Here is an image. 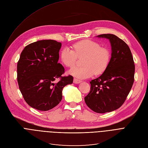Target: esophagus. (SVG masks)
<instances>
[{"mask_svg":"<svg viewBox=\"0 0 148 148\" xmlns=\"http://www.w3.org/2000/svg\"><path fill=\"white\" fill-rule=\"evenodd\" d=\"M73 82H74V83H75V84H78V83H80L82 82V81L77 79V78H74Z\"/></svg>","mask_w":148,"mask_h":148,"instance_id":"esophagus-1","label":"esophagus"}]
</instances>
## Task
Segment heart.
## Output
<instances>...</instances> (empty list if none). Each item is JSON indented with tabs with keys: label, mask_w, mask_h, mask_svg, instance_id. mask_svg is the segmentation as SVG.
<instances>
[{
	"label": "heart",
	"mask_w": 148,
	"mask_h": 148,
	"mask_svg": "<svg viewBox=\"0 0 148 148\" xmlns=\"http://www.w3.org/2000/svg\"><path fill=\"white\" fill-rule=\"evenodd\" d=\"M72 49L64 47L60 53L62 64L68 67L73 66L78 58H83V66H73L68 71L70 75L83 79L102 74L110 64L111 53L108 49L101 47L96 42L84 40L73 45Z\"/></svg>",
	"instance_id": "b5f03b06"
}]
</instances>
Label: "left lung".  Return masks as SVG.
I'll use <instances>...</instances> for the list:
<instances>
[{
    "label": "left lung",
    "mask_w": 148,
    "mask_h": 148,
    "mask_svg": "<svg viewBox=\"0 0 148 148\" xmlns=\"http://www.w3.org/2000/svg\"><path fill=\"white\" fill-rule=\"evenodd\" d=\"M96 37L109 40L111 58L103 74L90 82V91L84 101L95 112L106 113L124 103L134 83L135 66L129 46L121 38L112 34Z\"/></svg>",
    "instance_id": "left-lung-1"
}]
</instances>
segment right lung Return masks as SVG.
<instances>
[{"label": "right lung", "mask_w": 148, "mask_h": 148, "mask_svg": "<svg viewBox=\"0 0 148 148\" xmlns=\"http://www.w3.org/2000/svg\"><path fill=\"white\" fill-rule=\"evenodd\" d=\"M62 44L53 40L35 42L25 47L17 64V81L24 100L39 111H49L62 99L63 88L73 82L62 77L65 69L58 63ZM60 78L58 83L54 82Z\"/></svg>", "instance_id": "add662e5"}]
</instances>
